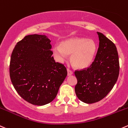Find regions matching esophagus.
Listing matches in <instances>:
<instances>
[{
  "mask_svg": "<svg viewBox=\"0 0 128 128\" xmlns=\"http://www.w3.org/2000/svg\"><path fill=\"white\" fill-rule=\"evenodd\" d=\"M67 71H68V76H70V75H72V74H73V72L72 71V70H70V69H68Z\"/></svg>",
  "mask_w": 128,
  "mask_h": 128,
  "instance_id": "34e87169",
  "label": "esophagus"
}]
</instances>
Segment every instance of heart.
Masks as SVG:
<instances>
[{
  "instance_id": "1",
  "label": "heart",
  "mask_w": 128,
  "mask_h": 128,
  "mask_svg": "<svg viewBox=\"0 0 128 128\" xmlns=\"http://www.w3.org/2000/svg\"><path fill=\"white\" fill-rule=\"evenodd\" d=\"M96 52V44L94 40L82 38L68 39L52 48L53 56L58 61L62 62L67 56L70 55V62L78 69L88 68L94 60Z\"/></svg>"
}]
</instances>
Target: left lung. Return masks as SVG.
I'll use <instances>...</instances> for the list:
<instances>
[{"instance_id":"8db88e82","label":"left lung","mask_w":128,"mask_h":128,"mask_svg":"<svg viewBox=\"0 0 128 128\" xmlns=\"http://www.w3.org/2000/svg\"><path fill=\"white\" fill-rule=\"evenodd\" d=\"M97 33L100 44L95 59L89 68L74 72L78 80L76 94L87 104L98 102L106 97L116 84L120 72L116 46L102 33Z\"/></svg>"}]
</instances>
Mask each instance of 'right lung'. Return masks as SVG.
I'll return each mask as SVG.
<instances>
[{
	"label": "right lung",
	"instance_id": "1",
	"mask_svg": "<svg viewBox=\"0 0 128 128\" xmlns=\"http://www.w3.org/2000/svg\"><path fill=\"white\" fill-rule=\"evenodd\" d=\"M46 36H26L17 43L10 58V77L15 89L29 103L43 106L56 97L66 78V68L56 62Z\"/></svg>",
	"mask_w": 128,
	"mask_h": 128
}]
</instances>
